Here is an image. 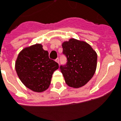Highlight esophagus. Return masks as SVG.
Returning <instances> with one entry per match:
<instances>
[{
    "label": "esophagus",
    "instance_id": "esophagus-1",
    "mask_svg": "<svg viewBox=\"0 0 121 121\" xmlns=\"http://www.w3.org/2000/svg\"><path fill=\"white\" fill-rule=\"evenodd\" d=\"M56 62H57V63H60V60H59V58H56Z\"/></svg>",
    "mask_w": 121,
    "mask_h": 121
}]
</instances>
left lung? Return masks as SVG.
I'll return each mask as SVG.
<instances>
[{"label": "left lung", "instance_id": "1", "mask_svg": "<svg viewBox=\"0 0 121 121\" xmlns=\"http://www.w3.org/2000/svg\"><path fill=\"white\" fill-rule=\"evenodd\" d=\"M62 48L67 63L61 65L60 68L65 83L74 88L84 86L96 71V52L87 43L75 39L63 43Z\"/></svg>", "mask_w": 121, "mask_h": 121}]
</instances>
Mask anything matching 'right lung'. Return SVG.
Returning <instances> with one entry per match:
<instances>
[{
  "label": "right lung",
  "mask_w": 121,
  "mask_h": 121,
  "mask_svg": "<svg viewBox=\"0 0 121 121\" xmlns=\"http://www.w3.org/2000/svg\"><path fill=\"white\" fill-rule=\"evenodd\" d=\"M59 68L57 62L48 57L41 44L26 47L19 54L15 70L25 86L35 92L48 88L53 73Z\"/></svg>",
  "instance_id": "1"
}]
</instances>
